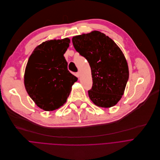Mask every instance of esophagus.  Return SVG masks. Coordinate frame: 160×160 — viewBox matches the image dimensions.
Here are the masks:
<instances>
[{
  "label": "esophagus",
  "mask_w": 160,
  "mask_h": 160,
  "mask_svg": "<svg viewBox=\"0 0 160 160\" xmlns=\"http://www.w3.org/2000/svg\"><path fill=\"white\" fill-rule=\"evenodd\" d=\"M76 75H77V77L79 78V77H80V76H81V73H80V72H78L76 73Z\"/></svg>",
  "instance_id": "1"
}]
</instances>
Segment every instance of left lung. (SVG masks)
I'll return each mask as SVG.
<instances>
[{
	"label": "left lung",
	"mask_w": 160,
	"mask_h": 160,
	"mask_svg": "<svg viewBox=\"0 0 160 160\" xmlns=\"http://www.w3.org/2000/svg\"><path fill=\"white\" fill-rule=\"evenodd\" d=\"M76 50L88 61L92 79L88 95L98 107L110 108L121 99L129 79L126 58L118 46L98 31L75 36Z\"/></svg>",
	"instance_id": "obj_1"
}]
</instances>
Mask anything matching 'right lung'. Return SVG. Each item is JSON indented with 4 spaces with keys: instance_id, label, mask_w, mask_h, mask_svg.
<instances>
[{
    "instance_id": "1",
    "label": "right lung",
    "mask_w": 160,
    "mask_h": 160,
    "mask_svg": "<svg viewBox=\"0 0 160 160\" xmlns=\"http://www.w3.org/2000/svg\"><path fill=\"white\" fill-rule=\"evenodd\" d=\"M70 39L52 40L37 46L30 55L25 69L26 90L35 104L45 111L63 105L78 78L68 69L63 56Z\"/></svg>"
}]
</instances>
